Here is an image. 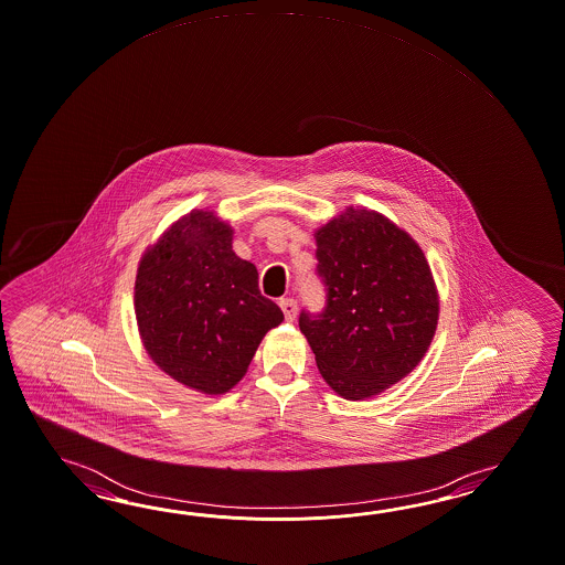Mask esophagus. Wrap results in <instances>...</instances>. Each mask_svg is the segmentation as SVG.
Returning a JSON list of instances; mask_svg holds the SVG:
<instances>
[{
  "label": "esophagus",
  "instance_id": "obj_1",
  "mask_svg": "<svg viewBox=\"0 0 565 565\" xmlns=\"http://www.w3.org/2000/svg\"><path fill=\"white\" fill-rule=\"evenodd\" d=\"M279 308H281V312H284V317H286L288 322H291V320L296 318V312H298V303H296V300L281 298V300H279Z\"/></svg>",
  "mask_w": 565,
  "mask_h": 565
}]
</instances>
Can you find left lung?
Here are the masks:
<instances>
[{
    "instance_id": "1",
    "label": "left lung",
    "mask_w": 565,
    "mask_h": 565,
    "mask_svg": "<svg viewBox=\"0 0 565 565\" xmlns=\"http://www.w3.org/2000/svg\"><path fill=\"white\" fill-rule=\"evenodd\" d=\"M329 303L300 315L322 380L344 399L373 398L425 358L439 291L420 245L384 214L347 206L315 231Z\"/></svg>"
}]
</instances>
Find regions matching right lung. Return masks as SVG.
I'll return each instance as SVG.
<instances>
[{"label": "right lung", "mask_w": 565, "mask_h": 565, "mask_svg": "<svg viewBox=\"0 0 565 565\" xmlns=\"http://www.w3.org/2000/svg\"><path fill=\"white\" fill-rule=\"evenodd\" d=\"M233 226L192 210L138 262L135 315L152 363L175 382L221 396L247 373L263 337L284 320L259 274L233 250Z\"/></svg>", "instance_id": "obj_1"}]
</instances>
